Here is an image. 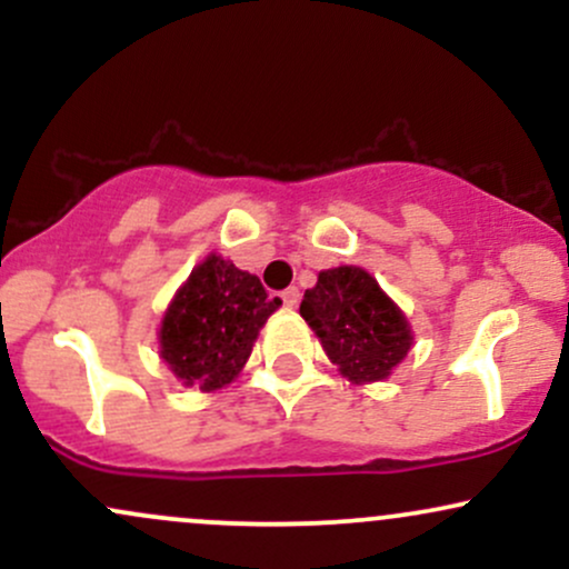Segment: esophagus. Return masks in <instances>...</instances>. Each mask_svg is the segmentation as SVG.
Here are the masks:
<instances>
[{
  "instance_id": "esophagus-1",
  "label": "esophagus",
  "mask_w": 569,
  "mask_h": 569,
  "mask_svg": "<svg viewBox=\"0 0 569 569\" xmlns=\"http://www.w3.org/2000/svg\"><path fill=\"white\" fill-rule=\"evenodd\" d=\"M280 299H283V305L289 307V310H293V307L299 305V291L291 286V289H286L283 293H280Z\"/></svg>"
}]
</instances>
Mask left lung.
I'll list each match as a JSON object with an SVG mask.
<instances>
[{"label": "left lung", "instance_id": "obj_1", "mask_svg": "<svg viewBox=\"0 0 569 569\" xmlns=\"http://www.w3.org/2000/svg\"><path fill=\"white\" fill-rule=\"evenodd\" d=\"M299 312L339 375L356 385L388 380L415 345L401 307L356 264L318 272Z\"/></svg>", "mask_w": 569, "mask_h": 569}]
</instances>
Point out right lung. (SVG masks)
<instances>
[{
    "instance_id": "obj_1",
    "label": "right lung",
    "mask_w": 569,
    "mask_h": 569,
    "mask_svg": "<svg viewBox=\"0 0 569 569\" xmlns=\"http://www.w3.org/2000/svg\"><path fill=\"white\" fill-rule=\"evenodd\" d=\"M280 305L278 297H267L257 276L208 253L162 312L160 358L184 388L202 393L227 388Z\"/></svg>"
}]
</instances>
